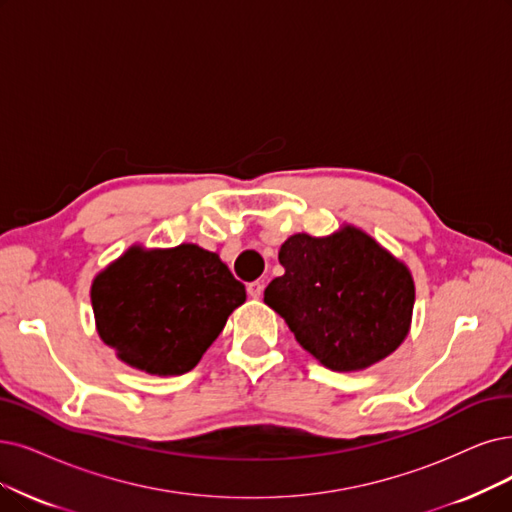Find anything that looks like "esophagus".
Segmentation results:
<instances>
[{
    "instance_id": "esophagus-1",
    "label": "esophagus",
    "mask_w": 512,
    "mask_h": 512,
    "mask_svg": "<svg viewBox=\"0 0 512 512\" xmlns=\"http://www.w3.org/2000/svg\"><path fill=\"white\" fill-rule=\"evenodd\" d=\"M262 290H264V283H262V281H252V283H248V294H250V298H254V300L262 298Z\"/></svg>"
}]
</instances>
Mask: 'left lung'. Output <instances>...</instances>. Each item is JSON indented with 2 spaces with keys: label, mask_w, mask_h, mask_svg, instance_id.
<instances>
[{
  "label": "left lung",
  "mask_w": 512,
  "mask_h": 512,
  "mask_svg": "<svg viewBox=\"0 0 512 512\" xmlns=\"http://www.w3.org/2000/svg\"><path fill=\"white\" fill-rule=\"evenodd\" d=\"M279 262L285 273L267 285L264 302L330 370H365L410 332L412 273L361 229L344 224L327 237L292 235Z\"/></svg>",
  "instance_id": "8db88e82"
}]
</instances>
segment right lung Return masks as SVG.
<instances>
[{"label": "right lung", "instance_id": "add662e5", "mask_svg": "<svg viewBox=\"0 0 512 512\" xmlns=\"http://www.w3.org/2000/svg\"><path fill=\"white\" fill-rule=\"evenodd\" d=\"M96 330L117 357L153 376L191 372L245 302V288L218 254L195 243L142 245L92 281Z\"/></svg>", "mask_w": 512, "mask_h": 512}]
</instances>
